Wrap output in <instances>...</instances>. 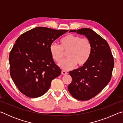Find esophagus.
<instances>
[{"label": "esophagus", "mask_w": 123, "mask_h": 123, "mask_svg": "<svg viewBox=\"0 0 123 123\" xmlns=\"http://www.w3.org/2000/svg\"><path fill=\"white\" fill-rule=\"evenodd\" d=\"M61 74H62V75H67V74H68V73H67V72L64 71V70H62Z\"/></svg>", "instance_id": "obj_1"}]
</instances>
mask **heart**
Here are the masks:
<instances>
[{"mask_svg":"<svg viewBox=\"0 0 123 123\" xmlns=\"http://www.w3.org/2000/svg\"><path fill=\"white\" fill-rule=\"evenodd\" d=\"M60 45L52 43L49 50L51 57L56 62H61L67 53L68 59L59 64L63 70H69L78 64L83 66L90 58L92 46L91 41L86 37L69 34L63 37L60 41Z\"/></svg>","mask_w":123,"mask_h":123,"instance_id":"heart-1","label":"heart"}]
</instances>
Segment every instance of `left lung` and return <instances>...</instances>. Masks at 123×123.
I'll list each match as a JSON object with an SVG mask.
<instances>
[{"label":"left lung","instance_id":"left-lung-1","mask_svg":"<svg viewBox=\"0 0 123 123\" xmlns=\"http://www.w3.org/2000/svg\"><path fill=\"white\" fill-rule=\"evenodd\" d=\"M84 35L92 43V50L88 62L69 72L72 81L68 85L70 94L79 100H88L99 94L111 80L114 59L109 44L89 28L70 30Z\"/></svg>","mask_w":123,"mask_h":123}]
</instances>
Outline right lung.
<instances>
[{
	"instance_id": "add662e5",
	"label": "right lung",
	"mask_w": 123,
	"mask_h": 123,
	"mask_svg": "<svg viewBox=\"0 0 123 123\" xmlns=\"http://www.w3.org/2000/svg\"><path fill=\"white\" fill-rule=\"evenodd\" d=\"M68 31L37 27L17 39L9 55L10 75L26 97L42 96L48 91L52 80L61 74L49 47Z\"/></svg>"
}]
</instances>
